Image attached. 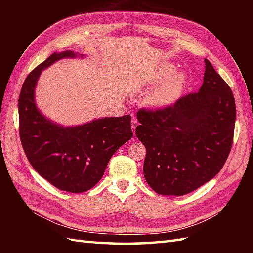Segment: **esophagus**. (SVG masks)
Wrapping results in <instances>:
<instances>
[{"mask_svg": "<svg viewBox=\"0 0 253 253\" xmlns=\"http://www.w3.org/2000/svg\"><path fill=\"white\" fill-rule=\"evenodd\" d=\"M137 125H138V123L136 121V118H132V120H131V127H132V132L133 133H135V131H136Z\"/></svg>", "mask_w": 253, "mask_h": 253, "instance_id": "34e87169", "label": "esophagus"}]
</instances>
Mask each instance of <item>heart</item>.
Masks as SVG:
<instances>
[{
    "mask_svg": "<svg viewBox=\"0 0 253 253\" xmlns=\"http://www.w3.org/2000/svg\"><path fill=\"white\" fill-rule=\"evenodd\" d=\"M152 84H160L148 96V103L155 109L169 106L179 98L187 84L185 73H175L173 64L165 63L159 66L150 77Z\"/></svg>",
    "mask_w": 253,
    "mask_h": 253,
    "instance_id": "b5f03b06",
    "label": "heart"
}]
</instances>
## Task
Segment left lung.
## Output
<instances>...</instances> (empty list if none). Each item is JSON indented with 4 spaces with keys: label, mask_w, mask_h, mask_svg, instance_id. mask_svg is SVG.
Masks as SVG:
<instances>
[{
    "label": "left lung",
    "mask_w": 253,
    "mask_h": 253,
    "mask_svg": "<svg viewBox=\"0 0 253 253\" xmlns=\"http://www.w3.org/2000/svg\"><path fill=\"white\" fill-rule=\"evenodd\" d=\"M203 84L164 109L138 111L136 136L146 147L143 175L164 196L187 195L222 169L233 146L236 121L229 85L204 60Z\"/></svg>",
    "instance_id": "left-lung-1"
}]
</instances>
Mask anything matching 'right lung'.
<instances>
[{"mask_svg": "<svg viewBox=\"0 0 253 253\" xmlns=\"http://www.w3.org/2000/svg\"><path fill=\"white\" fill-rule=\"evenodd\" d=\"M73 51L53 53L25 79L18 100L19 137L31 166L58 189L79 193L96 185L118 148L132 138L130 115L103 117L64 127L38 110L35 88L41 72Z\"/></svg>", "mask_w": 253, "mask_h": 253, "instance_id": "1", "label": "right lung"}]
</instances>
